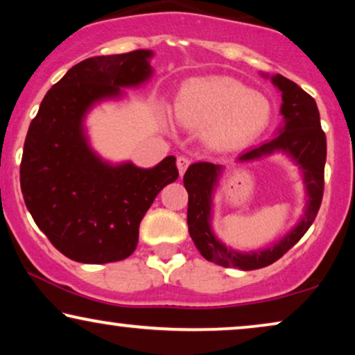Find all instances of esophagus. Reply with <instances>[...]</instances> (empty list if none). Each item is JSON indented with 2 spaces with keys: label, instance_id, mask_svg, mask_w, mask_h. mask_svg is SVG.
I'll list each match as a JSON object with an SVG mask.
<instances>
[{
  "label": "esophagus",
  "instance_id": "34e87169",
  "mask_svg": "<svg viewBox=\"0 0 355 355\" xmlns=\"http://www.w3.org/2000/svg\"><path fill=\"white\" fill-rule=\"evenodd\" d=\"M191 163H192V159L189 158V157H178V169H179V173H181V176L184 173H186V169L191 166Z\"/></svg>",
  "mask_w": 355,
  "mask_h": 355
}]
</instances>
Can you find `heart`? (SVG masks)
<instances>
[{
    "mask_svg": "<svg viewBox=\"0 0 355 355\" xmlns=\"http://www.w3.org/2000/svg\"><path fill=\"white\" fill-rule=\"evenodd\" d=\"M181 123L210 128L213 140L239 144L254 139L270 124L273 108L265 95L250 92L227 77L191 79L181 87L174 103Z\"/></svg>",
    "mask_w": 355,
    "mask_h": 355,
    "instance_id": "heart-1",
    "label": "heart"
}]
</instances>
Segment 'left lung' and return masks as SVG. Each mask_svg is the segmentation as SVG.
Segmentation results:
<instances>
[{"label": "left lung", "mask_w": 355, "mask_h": 355, "mask_svg": "<svg viewBox=\"0 0 355 355\" xmlns=\"http://www.w3.org/2000/svg\"><path fill=\"white\" fill-rule=\"evenodd\" d=\"M273 84L283 94L281 114L284 116V128L266 144L239 155V162H252V159L261 158L263 155L273 153L276 150L289 153L295 159V163H299L300 168L304 169L309 193L307 210L299 225L279 244L266 250L254 252V254H239V252L223 245L210 230L211 192L218 173H220V166L208 162L191 164L184 174V186L189 193V234L203 259L225 266V268L257 270L275 263L307 232L317 218L320 205H322L324 162H327V135L320 124L317 103L307 92H304L297 84L281 74L273 77Z\"/></svg>", "instance_id": "1"}]
</instances>
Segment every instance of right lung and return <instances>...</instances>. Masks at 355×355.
Here are the masks:
<instances>
[{"instance_id": "1", "label": "right lung", "mask_w": 355, "mask_h": 355, "mask_svg": "<svg viewBox=\"0 0 355 355\" xmlns=\"http://www.w3.org/2000/svg\"><path fill=\"white\" fill-rule=\"evenodd\" d=\"M150 56L135 50L80 61L48 90L28 125L21 162L24 202L48 241L71 260L128 259L155 197L179 176L174 157L152 169L110 166L95 157L82 130L95 101L147 79Z\"/></svg>"}]
</instances>
